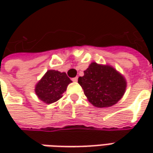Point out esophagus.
Listing matches in <instances>:
<instances>
[{
	"mask_svg": "<svg viewBox=\"0 0 153 153\" xmlns=\"http://www.w3.org/2000/svg\"><path fill=\"white\" fill-rule=\"evenodd\" d=\"M77 80H78V77H77V76H76V77L72 78V81H73V82H77Z\"/></svg>",
	"mask_w": 153,
	"mask_h": 153,
	"instance_id": "obj_1",
	"label": "esophagus"
}]
</instances>
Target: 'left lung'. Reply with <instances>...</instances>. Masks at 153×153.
Instances as JSON below:
<instances>
[{"label": "left lung", "mask_w": 153, "mask_h": 153, "mask_svg": "<svg viewBox=\"0 0 153 153\" xmlns=\"http://www.w3.org/2000/svg\"><path fill=\"white\" fill-rule=\"evenodd\" d=\"M87 98L94 106L108 107L123 97L126 81L114 68L92 63L78 78Z\"/></svg>", "instance_id": "8db88e82"}]
</instances>
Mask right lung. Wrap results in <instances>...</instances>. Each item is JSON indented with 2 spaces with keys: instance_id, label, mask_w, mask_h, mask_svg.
I'll return each mask as SVG.
<instances>
[{
  "instance_id": "1",
  "label": "right lung",
  "mask_w": 153,
  "mask_h": 153,
  "mask_svg": "<svg viewBox=\"0 0 153 153\" xmlns=\"http://www.w3.org/2000/svg\"><path fill=\"white\" fill-rule=\"evenodd\" d=\"M71 81L66 73L58 71H48L36 86V94L38 98L47 104H52L62 97Z\"/></svg>"
}]
</instances>
